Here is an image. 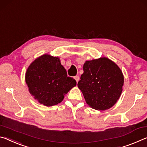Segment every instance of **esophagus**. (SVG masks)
Listing matches in <instances>:
<instances>
[{
  "label": "esophagus",
  "instance_id": "34e87169",
  "mask_svg": "<svg viewBox=\"0 0 147 147\" xmlns=\"http://www.w3.org/2000/svg\"><path fill=\"white\" fill-rule=\"evenodd\" d=\"M74 79H76V82L78 83V81H79V76H75L74 77Z\"/></svg>",
  "mask_w": 147,
  "mask_h": 147
}]
</instances>
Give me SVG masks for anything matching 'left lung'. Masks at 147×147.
<instances>
[{"label":"left lung","instance_id":"left-lung-1","mask_svg":"<svg viewBox=\"0 0 147 147\" xmlns=\"http://www.w3.org/2000/svg\"><path fill=\"white\" fill-rule=\"evenodd\" d=\"M78 83L87 104L96 110L112 107L119 99L124 85L122 71L107 57L86 61Z\"/></svg>","mask_w":147,"mask_h":147}]
</instances>
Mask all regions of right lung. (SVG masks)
<instances>
[{
    "label": "right lung",
    "mask_w": 147,
    "mask_h": 147,
    "mask_svg": "<svg viewBox=\"0 0 147 147\" xmlns=\"http://www.w3.org/2000/svg\"><path fill=\"white\" fill-rule=\"evenodd\" d=\"M25 82L34 98L47 107L61 103L64 95L76 86V81L67 76L59 58L48 54L39 57L30 64Z\"/></svg>",
    "instance_id": "obj_1"
}]
</instances>
